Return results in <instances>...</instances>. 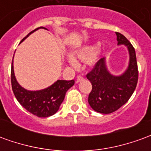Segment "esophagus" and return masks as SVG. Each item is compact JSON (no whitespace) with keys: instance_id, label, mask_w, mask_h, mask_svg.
<instances>
[{"instance_id":"34e87169","label":"esophagus","mask_w":151,"mask_h":151,"mask_svg":"<svg viewBox=\"0 0 151 151\" xmlns=\"http://www.w3.org/2000/svg\"><path fill=\"white\" fill-rule=\"evenodd\" d=\"M83 79H84V77H82V75H78V77H77V79H76V82H77V83H78V82H82Z\"/></svg>"}]
</instances>
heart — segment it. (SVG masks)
<instances>
[{
  "label": "heart",
  "mask_w": 151,
  "mask_h": 151,
  "mask_svg": "<svg viewBox=\"0 0 151 151\" xmlns=\"http://www.w3.org/2000/svg\"><path fill=\"white\" fill-rule=\"evenodd\" d=\"M96 50H97V47L95 46V45H94V46L86 47L84 49L82 50L80 52H78V57L79 59L82 60H86L90 59L96 52ZM68 60H69V62L73 67H78V63H77V61L74 59H73L71 57H69Z\"/></svg>",
  "instance_id": "b5f03b06"
}]
</instances>
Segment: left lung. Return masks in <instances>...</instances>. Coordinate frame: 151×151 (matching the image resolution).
<instances>
[{
  "instance_id": "obj_1",
  "label": "left lung",
  "mask_w": 151,
  "mask_h": 151,
  "mask_svg": "<svg viewBox=\"0 0 151 151\" xmlns=\"http://www.w3.org/2000/svg\"><path fill=\"white\" fill-rule=\"evenodd\" d=\"M116 35L117 43L124 44L129 52V65L125 73L119 77L111 75L106 68L104 59H100L86 74L92 85L89 104L99 113H111L125 104L135 91L138 80L135 49L123 35L119 32Z\"/></svg>"
}]
</instances>
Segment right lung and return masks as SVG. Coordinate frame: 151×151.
<instances>
[{
    "instance_id": "obj_1",
    "label": "right lung",
    "mask_w": 151,
    "mask_h": 151,
    "mask_svg": "<svg viewBox=\"0 0 151 151\" xmlns=\"http://www.w3.org/2000/svg\"><path fill=\"white\" fill-rule=\"evenodd\" d=\"M38 27L30 32L22 41L29 36L32 32L38 30ZM21 41V42H22ZM74 84V80L65 81L57 80L53 85L47 89L30 91L22 88L16 81L14 72V66H11V85L12 90L19 104L26 108L29 112L39 117H47L52 116L58 111L60 106L65 99L66 91Z\"/></svg>"
}]
</instances>
